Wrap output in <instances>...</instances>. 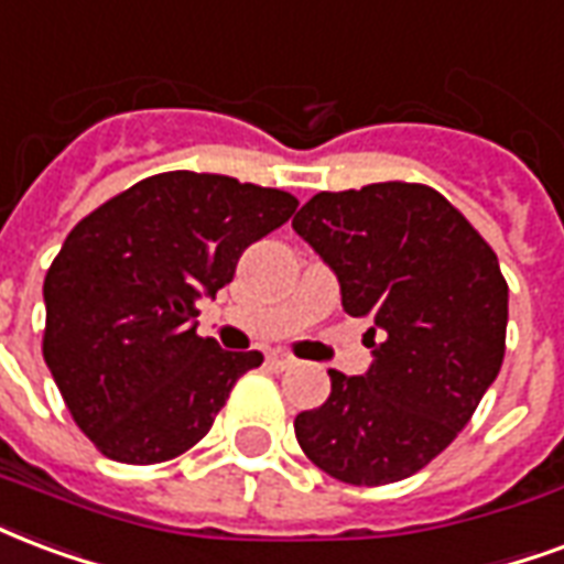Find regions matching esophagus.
Instances as JSON below:
<instances>
[{
  "mask_svg": "<svg viewBox=\"0 0 564 564\" xmlns=\"http://www.w3.org/2000/svg\"><path fill=\"white\" fill-rule=\"evenodd\" d=\"M265 361H269L271 370H286V367L295 365V358L290 356V352H283V349H271L269 356H265Z\"/></svg>",
  "mask_w": 564,
  "mask_h": 564,
  "instance_id": "1",
  "label": "esophagus"
}]
</instances>
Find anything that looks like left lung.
I'll return each instance as SVG.
<instances>
[{
    "label": "left lung",
    "mask_w": 564,
    "mask_h": 564,
    "mask_svg": "<svg viewBox=\"0 0 564 564\" xmlns=\"http://www.w3.org/2000/svg\"><path fill=\"white\" fill-rule=\"evenodd\" d=\"M293 229L335 271L373 349L361 377L328 370L323 406L295 415L311 460L346 484L410 478L473 419L505 356L508 283L490 245L427 185L316 194Z\"/></svg>",
    "instance_id": "1"
}]
</instances>
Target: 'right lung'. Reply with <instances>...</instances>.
I'll return each mask as SVG.
<instances>
[{"label": "right lung", "mask_w": 564, "mask_h": 564, "mask_svg": "<svg viewBox=\"0 0 564 564\" xmlns=\"http://www.w3.org/2000/svg\"><path fill=\"white\" fill-rule=\"evenodd\" d=\"M278 187L161 173L70 229L44 278V361L98 452L164 463L197 445L241 373L262 365L197 335V302L248 245L293 218Z\"/></svg>", "instance_id": "right-lung-1"}]
</instances>
